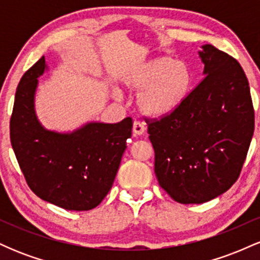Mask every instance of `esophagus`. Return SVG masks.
<instances>
[{"mask_svg":"<svg viewBox=\"0 0 260 260\" xmlns=\"http://www.w3.org/2000/svg\"><path fill=\"white\" fill-rule=\"evenodd\" d=\"M145 132V126L138 121L133 122V134L134 136H142Z\"/></svg>","mask_w":260,"mask_h":260,"instance_id":"esophagus-1","label":"esophagus"}]
</instances>
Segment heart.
I'll return each mask as SVG.
<instances>
[{"mask_svg": "<svg viewBox=\"0 0 260 260\" xmlns=\"http://www.w3.org/2000/svg\"><path fill=\"white\" fill-rule=\"evenodd\" d=\"M122 90L137 92L139 112L151 120L168 117L184 105L193 84L192 68L187 62L160 56L137 62L117 76Z\"/></svg>", "mask_w": 260, "mask_h": 260, "instance_id": "1", "label": "heart"}]
</instances>
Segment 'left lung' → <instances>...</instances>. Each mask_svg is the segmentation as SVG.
Instances as JSON below:
<instances>
[{
    "label": "left lung",
    "instance_id": "8db88e82",
    "mask_svg": "<svg viewBox=\"0 0 260 260\" xmlns=\"http://www.w3.org/2000/svg\"><path fill=\"white\" fill-rule=\"evenodd\" d=\"M198 55L204 79L177 112L148 124L157 181L182 204H202L230 189L254 132L248 79L241 64L213 45H203Z\"/></svg>",
    "mask_w": 260,
    "mask_h": 260
}]
</instances>
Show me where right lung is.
<instances>
[{"label":"right lung","instance_id":"1","mask_svg":"<svg viewBox=\"0 0 260 260\" xmlns=\"http://www.w3.org/2000/svg\"><path fill=\"white\" fill-rule=\"evenodd\" d=\"M47 70L41 57L18 84L10 122L12 148L39 198L66 210H90L111 189L132 136V118L88 122L72 132L47 129L35 111L39 78Z\"/></svg>","mask_w":260,"mask_h":260}]
</instances>
